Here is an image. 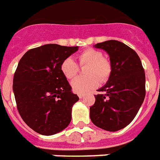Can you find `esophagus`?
<instances>
[{
  "instance_id": "1",
  "label": "esophagus",
  "mask_w": 160,
  "mask_h": 160,
  "mask_svg": "<svg viewBox=\"0 0 160 160\" xmlns=\"http://www.w3.org/2000/svg\"><path fill=\"white\" fill-rule=\"evenodd\" d=\"M78 96H79V98H82L84 96V94H78Z\"/></svg>"
}]
</instances>
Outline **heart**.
I'll return each mask as SVG.
<instances>
[{
  "label": "heart",
  "instance_id": "1",
  "mask_svg": "<svg viewBox=\"0 0 160 160\" xmlns=\"http://www.w3.org/2000/svg\"><path fill=\"white\" fill-rule=\"evenodd\" d=\"M80 66H87L85 69L86 76L78 77L72 80L73 91L79 94H84L97 87L100 81L107 82L112 72V65L108 58L103 57L101 51L95 48H86L77 56ZM60 70L68 80H72L77 75L80 70L79 65L71 58H64L60 64Z\"/></svg>",
  "mask_w": 160,
  "mask_h": 160
}]
</instances>
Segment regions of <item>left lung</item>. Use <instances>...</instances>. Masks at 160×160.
Returning <instances> with one entry per match:
<instances>
[{
    "label": "left lung",
    "instance_id": "8db88e82",
    "mask_svg": "<svg viewBox=\"0 0 160 160\" xmlns=\"http://www.w3.org/2000/svg\"><path fill=\"white\" fill-rule=\"evenodd\" d=\"M95 48L109 54L112 72L95 96L96 102L90 107L91 120L100 128L118 131L133 120L143 102L144 69L138 53L123 42L108 40Z\"/></svg>",
    "mask_w": 160,
    "mask_h": 160
}]
</instances>
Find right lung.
<instances>
[{
	"instance_id": "add662e5",
	"label": "right lung",
	"mask_w": 160,
	"mask_h": 160,
	"mask_svg": "<svg viewBox=\"0 0 160 160\" xmlns=\"http://www.w3.org/2000/svg\"><path fill=\"white\" fill-rule=\"evenodd\" d=\"M78 46L45 44L32 48L18 63L13 92L18 112L38 133L49 136L69 126L73 105L79 97L60 70L64 58Z\"/></svg>"
}]
</instances>
